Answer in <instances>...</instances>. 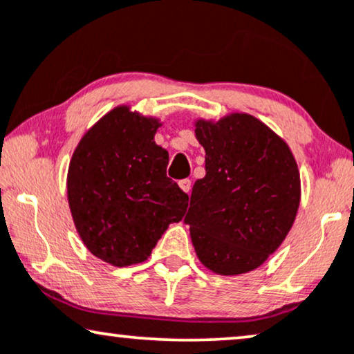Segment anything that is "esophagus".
I'll list each match as a JSON object with an SVG mask.
<instances>
[{"mask_svg": "<svg viewBox=\"0 0 354 354\" xmlns=\"http://www.w3.org/2000/svg\"><path fill=\"white\" fill-rule=\"evenodd\" d=\"M178 185H180V187L186 192V194H189V191H191V180H181L180 183H178Z\"/></svg>", "mask_w": 354, "mask_h": 354, "instance_id": "obj_1", "label": "esophagus"}]
</instances>
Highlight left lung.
Returning a JSON list of instances; mask_svg holds the SVG:
<instances>
[{
    "label": "left lung",
    "instance_id": "obj_1",
    "mask_svg": "<svg viewBox=\"0 0 354 354\" xmlns=\"http://www.w3.org/2000/svg\"><path fill=\"white\" fill-rule=\"evenodd\" d=\"M205 176L192 187L185 221L209 270L241 275L261 267L295 223L301 180L288 144L261 120L230 113L197 120Z\"/></svg>",
    "mask_w": 354,
    "mask_h": 354
}]
</instances>
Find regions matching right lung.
I'll list each match as a JSON object with an SVG mask.
<instances>
[{"label":"right lung","mask_w":354,"mask_h":354,"mask_svg":"<svg viewBox=\"0 0 354 354\" xmlns=\"http://www.w3.org/2000/svg\"><path fill=\"white\" fill-rule=\"evenodd\" d=\"M157 118L113 108L84 134L68 169L75 230L93 256L115 267L147 261L169 223L187 210L167 176L168 152L155 144Z\"/></svg>","instance_id":"1"}]
</instances>
